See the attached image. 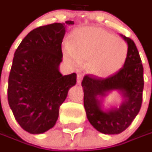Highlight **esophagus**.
<instances>
[{
	"mask_svg": "<svg viewBox=\"0 0 152 152\" xmlns=\"http://www.w3.org/2000/svg\"><path fill=\"white\" fill-rule=\"evenodd\" d=\"M81 81H82V75L81 74H78V76H77V84L80 85Z\"/></svg>",
	"mask_w": 152,
	"mask_h": 152,
	"instance_id": "1",
	"label": "esophagus"
}]
</instances>
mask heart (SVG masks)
Masks as SVG:
<instances>
[{
    "mask_svg": "<svg viewBox=\"0 0 152 152\" xmlns=\"http://www.w3.org/2000/svg\"><path fill=\"white\" fill-rule=\"evenodd\" d=\"M64 57L73 67L87 61L92 74L106 78L118 72L128 57V45L122 39L101 28L87 27L74 30Z\"/></svg>",
    "mask_w": 152,
    "mask_h": 152,
    "instance_id": "1",
    "label": "heart"
}]
</instances>
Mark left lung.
<instances>
[{"label":"left lung","instance_id":"8db88e82","mask_svg":"<svg viewBox=\"0 0 152 152\" xmlns=\"http://www.w3.org/2000/svg\"><path fill=\"white\" fill-rule=\"evenodd\" d=\"M121 36L128 44V57L124 67L105 79L87 74L81 84L87 118L96 130L105 134H118L124 131L137 116L142 104L144 78L141 59L134 42L124 35ZM113 90L118 91L124 102L118 108L104 110L102 99Z\"/></svg>","mask_w":152,"mask_h":152}]
</instances>
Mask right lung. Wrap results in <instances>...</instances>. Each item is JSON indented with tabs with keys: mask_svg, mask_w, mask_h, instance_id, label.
<instances>
[{
	"mask_svg": "<svg viewBox=\"0 0 152 152\" xmlns=\"http://www.w3.org/2000/svg\"><path fill=\"white\" fill-rule=\"evenodd\" d=\"M73 23L66 21L36 28L15 51L7 99L15 119L30 134H42L55 125L60 106L76 84V73L59 72L66 27Z\"/></svg>",
	"mask_w": 152,
	"mask_h": 152,
	"instance_id": "1",
	"label": "right lung"
}]
</instances>
